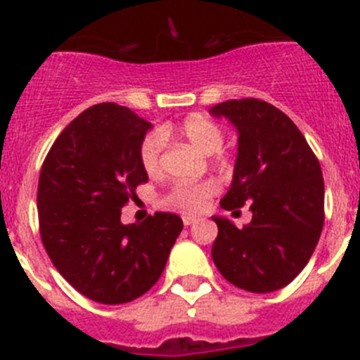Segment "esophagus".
Returning <instances> with one entry per match:
<instances>
[{
    "label": "esophagus",
    "instance_id": "obj_1",
    "mask_svg": "<svg viewBox=\"0 0 360 360\" xmlns=\"http://www.w3.org/2000/svg\"><path fill=\"white\" fill-rule=\"evenodd\" d=\"M182 219H184V225H186V227H189V225H193L198 221V219H196V216H184Z\"/></svg>",
    "mask_w": 360,
    "mask_h": 360
}]
</instances>
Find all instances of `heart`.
<instances>
[{"mask_svg":"<svg viewBox=\"0 0 360 360\" xmlns=\"http://www.w3.org/2000/svg\"><path fill=\"white\" fill-rule=\"evenodd\" d=\"M167 136L182 139L203 155H212L224 146V129L219 128L214 120L203 115L187 117L174 128H164L160 129V133H149L144 136L139 149V158H141L142 169L149 176L160 174L162 149H164V139ZM216 191H218V184L214 180L176 184L164 196V205L182 212H200L205 207L207 200L216 195Z\"/></svg>","mask_w":360,"mask_h":360,"instance_id":"heart-1","label":"heart"}]
</instances>
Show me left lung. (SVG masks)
<instances>
[{"mask_svg":"<svg viewBox=\"0 0 360 360\" xmlns=\"http://www.w3.org/2000/svg\"><path fill=\"white\" fill-rule=\"evenodd\" d=\"M238 131L231 189L219 205L249 203L250 224L238 229L212 216L218 236L212 262L234 287L266 294L287 287L316 250L324 224V182L319 160L303 133L281 110L259 98L216 104Z\"/></svg>","mask_w":360,"mask_h":360,"instance_id":"1","label":"left lung"}]
</instances>
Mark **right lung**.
I'll return each instance as SVG.
<instances>
[{"label":"right lung","mask_w":360,"mask_h":360,"mask_svg":"<svg viewBox=\"0 0 360 360\" xmlns=\"http://www.w3.org/2000/svg\"><path fill=\"white\" fill-rule=\"evenodd\" d=\"M151 122L115 103L88 108L63 129L44 158L37 212L44 249L77 292L122 304L158 281L184 221L155 212L124 225L120 211L148 182L139 149Z\"/></svg>","instance_id":"add662e5"}]
</instances>
